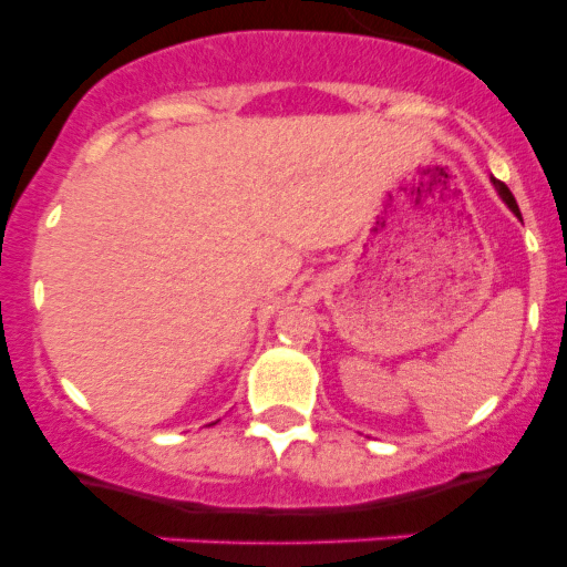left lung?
I'll list each match as a JSON object with an SVG mask.
<instances>
[{"mask_svg":"<svg viewBox=\"0 0 567 567\" xmlns=\"http://www.w3.org/2000/svg\"><path fill=\"white\" fill-rule=\"evenodd\" d=\"M492 187L498 189L501 200H504V204L509 206V209H512V215H515V218H520V209H517V200H515V195L509 193V187H506L504 182H498V178H492Z\"/></svg>","mask_w":567,"mask_h":567,"instance_id":"obj_1","label":"left lung"}]
</instances>
